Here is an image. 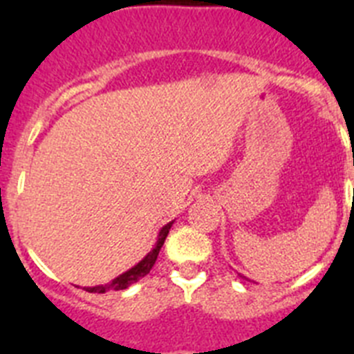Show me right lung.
I'll use <instances>...</instances> for the list:
<instances>
[{
	"mask_svg": "<svg viewBox=\"0 0 354 354\" xmlns=\"http://www.w3.org/2000/svg\"><path fill=\"white\" fill-rule=\"evenodd\" d=\"M171 223H174V221H171ZM171 223L165 225V227L161 228V232H159V237H158V243H156V246L152 248V252H149V255H147L142 262H138V264L134 266V268H131L129 271H126L124 274H120L118 278H115L113 282L108 283V286L86 287V290H88V292H106V290H109V289H113V290L127 289L131 283L138 282L140 278H143L147 273H150V270H152V266L156 264V259H158V255H159V250H161L162 243H165L168 232H170Z\"/></svg>",
	"mask_w": 354,
	"mask_h": 354,
	"instance_id": "obj_1",
	"label": "right lung"
}]
</instances>
